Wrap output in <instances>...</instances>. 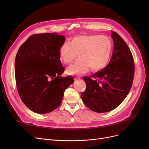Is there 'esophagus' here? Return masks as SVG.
<instances>
[{"label":"esophagus","mask_w":149,"mask_h":149,"mask_svg":"<svg viewBox=\"0 0 149 149\" xmlns=\"http://www.w3.org/2000/svg\"><path fill=\"white\" fill-rule=\"evenodd\" d=\"M80 78V77H79V76H76V77H75V79H79Z\"/></svg>","instance_id":"obj_1"}]
</instances>
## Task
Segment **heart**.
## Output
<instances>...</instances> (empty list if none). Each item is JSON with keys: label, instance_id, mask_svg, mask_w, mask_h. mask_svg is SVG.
I'll return each mask as SVG.
<instances>
[{"label": "heart", "instance_id": "obj_1", "mask_svg": "<svg viewBox=\"0 0 149 149\" xmlns=\"http://www.w3.org/2000/svg\"><path fill=\"white\" fill-rule=\"evenodd\" d=\"M112 45L109 38L104 35H79L64 42L59 49L60 59L70 64L77 57L73 65L67 68L70 74H80L90 68L92 71H100L109 63Z\"/></svg>", "mask_w": 149, "mask_h": 149}]
</instances>
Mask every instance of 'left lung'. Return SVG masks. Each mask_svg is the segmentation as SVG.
<instances>
[{"label":"left lung","mask_w":149,"mask_h":149,"mask_svg":"<svg viewBox=\"0 0 149 149\" xmlns=\"http://www.w3.org/2000/svg\"><path fill=\"white\" fill-rule=\"evenodd\" d=\"M112 31L114 50L109 63L90 77H84L86 89L81 94L84 104L102 113L114 109L127 96L134 76V61L127 45Z\"/></svg>","instance_id":"left-lung-1"}]
</instances>
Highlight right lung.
Instances as JSON below:
<instances>
[{
    "label": "right lung",
    "mask_w": 149,
    "mask_h": 149,
    "mask_svg": "<svg viewBox=\"0 0 149 149\" xmlns=\"http://www.w3.org/2000/svg\"><path fill=\"white\" fill-rule=\"evenodd\" d=\"M65 37L57 33L35 34L19 48L15 57V76L18 93L29 109L46 114L60 106L64 92L73 83L65 71L59 49Z\"/></svg>",
    "instance_id": "obj_1"
}]
</instances>
